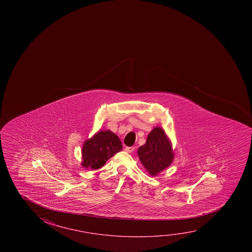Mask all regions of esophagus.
Returning <instances> with one entry per match:
<instances>
[{
  "label": "esophagus",
  "instance_id": "obj_1",
  "mask_svg": "<svg viewBox=\"0 0 252 252\" xmlns=\"http://www.w3.org/2000/svg\"><path fill=\"white\" fill-rule=\"evenodd\" d=\"M134 149H135L134 147H126V148L125 149V150H126V152L132 153L134 151Z\"/></svg>",
  "mask_w": 252,
  "mask_h": 252
}]
</instances>
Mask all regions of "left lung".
<instances>
[{"label": "left lung", "mask_w": 252, "mask_h": 252, "mask_svg": "<svg viewBox=\"0 0 252 252\" xmlns=\"http://www.w3.org/2000/svg\"><path fill=\"white\" fill-rule=\"evenodd\" d=\"M141 164L150 176L157 177L173 161L174 151L171 141L161 127L153 128L146 143L137 151Z\"/></svg>", "instance_id": "1"}]
</instances>
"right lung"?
<instances>
[{"label": "right lung", "mask_w": 252, "mask_h": 252, "mask_svg": "<svg viewBox=\"0 0 252 252\" xmlns=\"http://www.w3.org/2000/svg\"><path fill=\"white\" fill-rule=\"evenodd\" d=\"M123 149L120 138L110 130L95 132L83 143L82 166L85 169H98Z\"/></svg>", "instance_id": "right-lung-1"}]
</instances>
